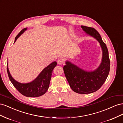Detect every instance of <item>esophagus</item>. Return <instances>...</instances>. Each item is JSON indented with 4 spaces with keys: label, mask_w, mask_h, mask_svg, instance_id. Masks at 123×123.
<instances>
[{
    "label": "esophagus",
    "mask_w": 123,
    "mask_h": 123,
    "mask_svg": "<svg viewBox=\"0 0 123 123\" xmlns=\"http://www.w3.org/2000/svg\"><path fill=\"white\" fill-rule=\"evenodd\" d=\"M57 63H58V64L60 65H64V64H65V62H64V61H63L62 59H58V61H57Z\"/></svg>",
    "instance_id": "esophagus-1"
}]
</instances>
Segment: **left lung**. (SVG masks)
I'll return each mask as SVG.
<instances>
[{"label":"left lung","instance_id":"obj_1","mask_svg":"<svg viewBox=\"0 0 123 123\" xmlns=\"http://www.w3.org/2000/svg\"><path fill=\"white\" fill-rule=\"evenodd\" d=\"M87 34L93 37L100 43L102 50V62L94 71H87L67 61L64 66L67 80L72 90L79 94H88L98 90L105 82L110 71V59L106 44L99 33L93 28L81 25Z\"/></svg>","mask_w":123,"mask_h":123}]
</instances>
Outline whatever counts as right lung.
I'll return each instance as SVG.
<instances>
[{"label":"right lung","mask_w":123,"mask_h":123,"mask_svg":"<svg viewBox=\"0 0 123 123\" xmlns=\"http://www.w3.org/2000/svg\"><path fill=\"white\" fill-rule=\"evenodd\" d=\"M27 28H25L22 30L16 36L14 43L25 30H27ZM56 65L57 62H52L43 69L34 80L29 83H20L15 80L11 75L8 67H7V72L11 83L21 94L27 97H38L43 95L47 91L49 87L53 70Z\"/></svg>","instance_id":"obj_1"}]
</instances>
